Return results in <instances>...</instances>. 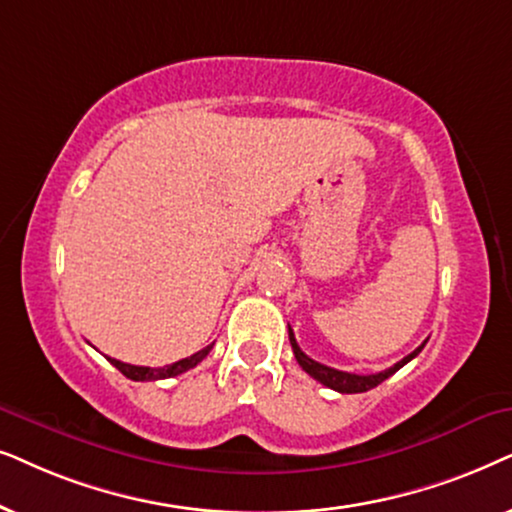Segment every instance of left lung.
Listing matches in <instances>:
<instances>
[{
    "mask_svg": "<svg viewBox=\"0 0 512 512\" xmlns=\"http://www.w3.org/2000/svg\"><path fill=\"white\" fill-rule=\"evenodd\" d=\"M288 335H290V344H292V351H295V358H297L299 367H302L306 374H311L313 379L320 381V384H323V386L332 388V391H339V393H365V391H370V388L379 386L381 381L388 379V377H391V374L398 372L400 367L410 363L412 358H417L419 353H421V349H424V346H426V342H424V344L419 346V349H414L410 356H405L403 360H400V363H395L393 367H388V370H384V372H377V374H353V372L335 370V367H327L323 363H318V360H313V358L306 356V353L299 349V344H297V339H295V332L290 330V325H288Z\"/></svg>",
    "mask_w": 512,
    "mask_h": 512,
    "instance_id": "1",
    "label": "left lung"
}]
</instances>
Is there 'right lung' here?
Returning a JSON list of instances; mask_svg holds the SVG:
<instances>
[{"label": "right lung", "mask_w": 512, "mask_h": 512, "mask_svg": "<svg viewBox=\"0 0 512 512\" xmlns=\"http://www.w3.org/2000/svg\"><path fill=\"white\" fill-rule=\"evenodd\" d=\"M210 349H213V344L206 346V349L196 351L194 356L189 358H182L177 360V363L173 365H166V367H142V365H128V363H121V360L117 358H107L109 363H112L117 370L124 374V377L133 379V381H156V379H168V377H177V374L192 370V367H196L201 363L203 358L208 356Z\"/></svg>", "instance_id": "1"}]
</instances>
